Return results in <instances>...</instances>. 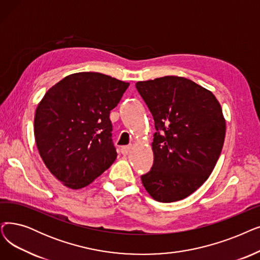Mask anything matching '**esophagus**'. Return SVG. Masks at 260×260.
<instances>
[{"mask_svg": "<svg viewBox=\"0 0 260 260\" xmlns=\"http://www.w3.org/2000/svg\"><path fill=\"white\" fill-rule=\"evenodd\" d=\"M131 145H125V146H122L121 148V153L123 155H127L129 152H131Z\"/></svg>", "mask_w": 260, "mask_h": 260, "instance_id": "obj_1", "label": "esophagus"}]
</instances>
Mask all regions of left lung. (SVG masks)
<instances>
[{
    "instance_id": "1",
    "label": "left lung",
    "mask_w": 260,
    "mask_h": 260,
    "mask_svg": "<svg viewBox=\"0 0 260 260\" xmlns=\"http://www.w3.org/2000/svg\"><path fill=\"white\" fill-rule=\"evenodd\" d=\"M138 92L154 118V162L141 176L156 201L183 200L206 182L225 138V119L211 91L179 76L138 82Z\"/></svg>"
}]
</instances>
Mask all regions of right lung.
<instances>
[{
	"instance_id": "add662e5",
	"label": "right lung",
	"mask_w": 260,
	"mask_h": 260,
	"mask_svg": "<svg viewBox=\"0 0 260 260\" xmlns=\"http://www.w3.org/2000/svg\"><path fill=\"white\" fill-rule=\"evenodd\" d=\"M129 84L98 72L68 75L38 104L34 133L44 165L71 189H81L117 158L109 119Z\"/></svg>"
}]
</instances>
